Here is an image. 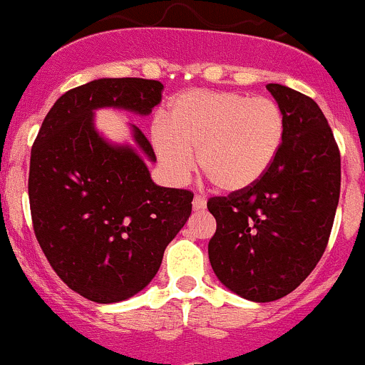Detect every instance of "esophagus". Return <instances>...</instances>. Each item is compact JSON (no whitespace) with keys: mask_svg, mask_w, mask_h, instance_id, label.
I'll use <instances>...</instances> for the list:
<instances>
[{"mask_svg":"<svg viewBox=\"0 0 365 365\" xmlns=\"http://www.w3.org/2000/svg\"><path fill=\"white\" fill-rule=\"evenodd\" d=\"M193 210H195V211L206 210V197L195 195V199H193Z\"/></svg>","mask_w":365,"mask_h":365,"instance_id":"1","label":"esophagus"}]
</instances>
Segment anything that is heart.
I'll use <instances>...</instances> for the list:
<instances>
[{
	"mask_svg": "<svg viewBox=\"0 0 365 365\" xmlns=\"http://www.w3.org/2000/svg\"><path fill=\"white\" fill-rule=\"evenodd\" d=\"M284 116L267 96L192 89L170 102L165 120L152 127L155 154L173 180L200 170L222 192H242L258 182L279 154Z\"/></svg>",
	"mask_w": 365,
	"mask_h": 365,
	"instance_id": "obj_1",
	"label": "heart"
}]
</instances>
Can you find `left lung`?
<instances>
[{"mask_svg": "<svg viewBox=\"0 0 365 365\" xmlns=\"http://www.w3.org/2000/svg\"><path fill=\"white\" fill-rule=\"evenodd\" d=\"M267 89L284 116L279 154L247 190L207 200L217 220L211 267L224 287L256 303L281 299L315 269L341 195V152L322 110L287 86Z\"/></svg>", "mask_w": 365, "mask_h": 365, "instance_id": "obj_1", "label": "left lung"}]
</instances>
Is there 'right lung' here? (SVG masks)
<instances>
[{"mask_svg":"<svg viewBox=\"0 0 365 365\" xmlns=\"http://www.w3.org/2000/svg\"><path fill=\"white\" fill-rule=\"evenodd\" d=\"M163 84L98 78L61 96L32 147L29 175L34 231L57 276L95 303L143 290L192 215L193 193L163 188L147 161L154 148L130 125L138 148L113 145L95 128V110L114 107L148 116Z\"/></svg>","mask_w":365,"mask_h":365,"instance_id":"1","label":"right lung"}]
</instances>
